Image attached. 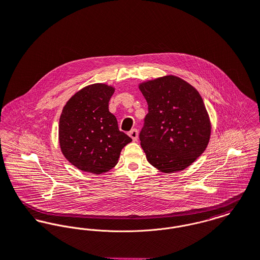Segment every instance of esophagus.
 <instances>
[{"label":"esophagus","mask_w":260,"mask_h":260,"mask_svg":"<svg viewBox=\"0 0 260 260\" xmlns=\"http://www.w3.org/2000/svg\"><path fill=\"white\" fill-rule=\"evenodd\" d=\"M128 136L132 138V140L134 142H137L138 141V137H139V133L138 131L135 128V129H132L129 133H128Z\"/></svg>","instance_id":"1"}]
</instances>
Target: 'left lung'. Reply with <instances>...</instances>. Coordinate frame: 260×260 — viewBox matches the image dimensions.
I'll use <instances>...</instances> for the list:
<instances>
[{"mask_svg": "<svg viewBox=\"0 0 260 260\" xmlns=\"http://www.w3.org/2000/svg\"><path fill=\"white\" fill-rule=\"evenodd\" d=\"M139 87L148 105L140 134L147 161L161 173L185 170L202 155L211 135L200 92L173 75L141 83Z\"/></svg>", "mask_w": 260, "mask_h": 260, "instance_id": "obj_1", "label": "left lung"}]
</instances>
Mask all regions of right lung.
Listing matches in <instances>:
<instances>
[{
  "mask_svg": "<svg viewBox=\"0 0 260 260\" xmlns=\"http://www.w3.org/2000/svg\"><path fill=\"white\" fill-rule=\"evenodd\" d=\"M115 87L92 84L77 91L59 116L58 143L63 156L75 168L103 174L116 167L121 149L132 139L118 129L109 111Z\"/></svg>",
  "mask_w": 260,
  "mask_h": 260,
  "instance_id": "add662e5",
  "label": "right lung"
}]
</instances>
